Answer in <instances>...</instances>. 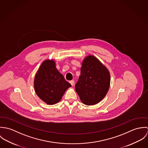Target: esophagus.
<instances>
[{"instance_id": "obj_1", "label": "esophagus", "mask_w": 148, "mask_h": 148, "mask_svg": "<svg viewBox=\"0 0 148 148\" xmlns=\"http://www.w3.org/2000/svg\"><path fill=\"white\" fill-rule=\"evenodd\" d=\"M69 83H70V84H71L72 86H73V85H74V81H73V80H71V81H70V82H69Z\"/></svg>"}]
</instances>
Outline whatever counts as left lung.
I'll list each match as a JSON object with an SVG mask.
<instances>
[{"label": "left lung", "instance_id": "8db88e82", "mask_svg": "<svg viewBox=\"0 0 148 148\" xmlns=\"http://www.w3.org/2000/svg\"><path fill=\"white\" fill-rule=\"evenodd\" d=\"M110 82V73L106 66L95 56L89 55L83 61L81 75L75 89L83 103L93 106L104 98Z\"/></svg>", "mask_w": 148, "mask_h": 148}]
</instances>
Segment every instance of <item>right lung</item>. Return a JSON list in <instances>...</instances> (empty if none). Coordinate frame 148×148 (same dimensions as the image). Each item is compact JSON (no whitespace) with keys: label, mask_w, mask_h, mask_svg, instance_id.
Here are the masks:
<instances>
[{"label":"right lung","mask_w":148,"mask_h":148,"mask_svg":"<svg viewBox=\"0 0 148 148\" xmlns=\"http://www.w3.org/2000/svg\"><path fill=\"white\" fill-rule=\"evenodd\" d=\"M71 86L56 67L53 60H46L40 66L34 79L38 97L48 105L59 102L66 90Z\"/></svg>","instance_id":"obj_1"}]
</instances>
